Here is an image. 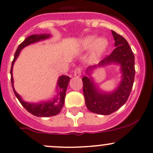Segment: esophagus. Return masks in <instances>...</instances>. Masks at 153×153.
<instances>
[{"label": "esophagus", "instance_id": "1", "mask_svg": "<svg viewBox=\"0 0 153 153\" xmlns=\"http://www.w3.org/2000/svg\"><path fill=\"white\" fill-rule=\"evenodd\" d=\"M81 75V67H76L74 71V76L80 77Z\"/></svg>", "mask_w": 153, "mask_h": 153}]
</instances>
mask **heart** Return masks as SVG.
Instances as JSON below:
<instances>
[{"mask_svg":"<svg viewBox=\"0 0 153 153\" xmlns=\"http://www.w3.org/2000/svg\"><path fill=\"white\" fill-rule=\"evenodd\" d=\"M91 47V59L96 60L106 51L108 47V42L105 38L96 39L94 36H87L80 41L79 48L82 51H87Z\"/></svg>","mask_w":153,"mask_h":153,"instance_id":"heart-1","label":"heart"}]
</instances>
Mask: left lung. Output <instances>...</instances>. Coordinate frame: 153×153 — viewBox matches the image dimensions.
<instances>
[{"label":"left lung","mask_w":153,"mask_h":153,"mask_svg":"<svg viewBox=\"0 0 153 153\" xmlns=\"http://www.w3.org/2000/svg\"><path fill=\"white\" fill-rule=\"evenodd\" d=\"M115 40V49L110 55L100 62L98 65L89 67L86 75L97 67L110 64H120L123 74L122 81L118 88L112 92H102L96 87L89 76H84L83 81V91L85 102L87 108L93 113L108 115L114 113L126 102L133 87L135 78L134 55L128 42L123 36L111 30Z\"/></svg>","instance_id":"1"}]
</instances>
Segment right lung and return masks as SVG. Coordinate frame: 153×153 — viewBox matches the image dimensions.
<instances>
[{
	"instance_id": "add662e5",
	"label": "right lung",
	"mask_w": 153,
	"mask_h": 153,
	"mask_svg": "<svg viewBox=\"0 0 153 153\" xmlns=\"http://www.w3.org/2000/svg\"><path fill=\"white\" fill-rule=\"evenodd\" d=\"M51 36L50 34H33L31 36H28L23 42L18 46L17 51H16L15 54H14V58L12 61V67H11V82H12V86L13 91H14V94L17 97L18 100L20 101L22 105L33 115L36 116V117H47L55 116L59 113L62 110L64 103V99H65L66 95V90H67V86L70 82V77L67 75H62L59 77V80L57 82V89L58 92L56 97L53 99V100L48 101V102H39V103H31V102H27L22 99L21 97L16 92L13 86V77H12V69L13 65H14V62L16 61L17 58L18 57L20 54V51L28 45L32 44V43L36 42L41 41V40L46 39Z\"/></svg>"
}]
</instances>
